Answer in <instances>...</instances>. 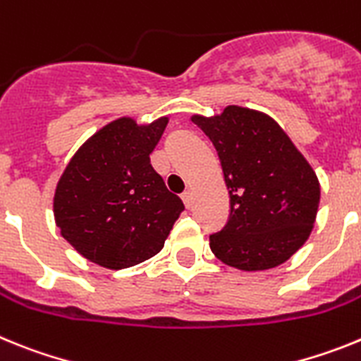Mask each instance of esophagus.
Segmentation results:
<instances>
[{"label":"esophagus","instance_id":"1","mask_svg":"<svg viewBox=\"0 0 361 361\" xmlns=\"http://www.w3.org/2000/svg\"><path fill=\"white\" fill-rule=\"evenodd\" d=\"M183 202H184V206H186L188 209H190L191 206H193V193H191V191H184V193H183Z\"/></svg>","mask_w":361,"mask_h":361}]
</instances>
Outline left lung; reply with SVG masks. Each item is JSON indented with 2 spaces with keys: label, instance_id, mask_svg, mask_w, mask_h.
I'll list each match as a JSON object with an SVG mask.
<instances>
[{
  "label": "left lung",
  "instance_id": "1",
  "mask_svg": "<svg viewBox=\"0 0 361 361\" xmlns=\"http://www.w3.org/2000/svg\"><path fill=\"white\" fill-rule=\"evenodd\" d=\"M191 121L215 146L229 193L228 224L209 235L215 257L242 271L289 260L311 235L320 204L311 164L262 111L228 106Z\"/></svg>",
  "mask_w": 361,
  "mask_h": 361
}]
</instances>
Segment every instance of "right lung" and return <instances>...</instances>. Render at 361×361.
<instances>
[{"label": "right lung", "instance_id": "obj_1", "mask_svg": "<svg viewBox=\"0 0 361 361\" xmlns=\"http://www.w3.org/2000/svg\"><path fill=\"white\" fill-rule=\"evenodd\" d=\"M168 117L137 124L111 121L70 159L54 195L63 238L90 262L124 269L157 255L183 200L149 164Z\"/></svg>", "mask_w": 361, "mask_h": 361}]
</instances>
